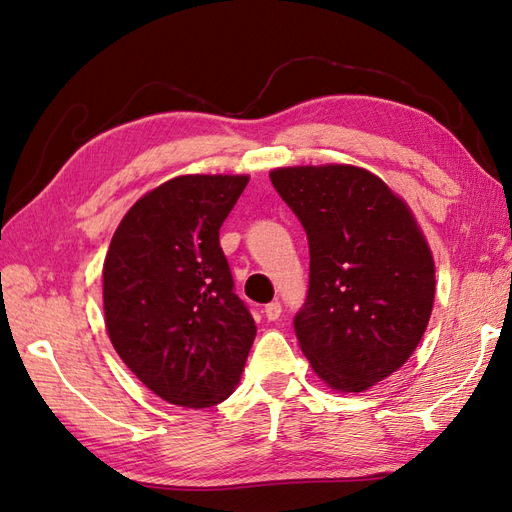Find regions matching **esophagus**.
I'll return each mask as SVG.
<instances>
[{"mask_svg": "<svg viewBox=\"0 0 512 512\" xmlns=\"http://www.w3.org/2000/svg\"><path fill=\"white\" fill-rule=\"evenodd\" d=\"M265 316L269 318V320H277L282 316V305L277 303V301H271L269 305H265Z\"/></svg>", "mask_w": 512, "mask_h": 512, "instance_id": "34e87169", "label": "esophagus"}]
</instances>
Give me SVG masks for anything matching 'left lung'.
Returning <instances> with one entry per match:
<instances>
[{
    "mask_svg": "<svg viewBox=\"0 0 512 512\" xmlns=\"http://www.w3.org/2000/svg\"><path fill=\"white\" fill-rule=\"evenodd\" d=\"M305 228L309 288L294 333L331 389L361 393L404 365L436 294L429 245L380 177L348 164L271 170Z\"/></svg>",
    "mask_w": 512,
    "mask_h": 512,
    "instance_id": "left-lung-1",
    "label": "left lung"
}]
</instances>
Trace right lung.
Returning a JSON list of instances; mask_svg holds the SVG:
<instances>
[{
    "instance_id": "1",
    "label": "right lung",
    "mask_w": 512,
    "mask_h": 512,
    "mask_svg": "<svg viewBox=\"0 0 512 512\" xmlns=\"http://www.w3.org/2000/svg\"><path fill=\"white\" fill-rule=\"evenodd\" d=\"M250 177L183 175L136 200L104 260V320L132 374L168 404L209 408L241 378L256 324L220 228Z\"/></svg>"
}]
</instances>
